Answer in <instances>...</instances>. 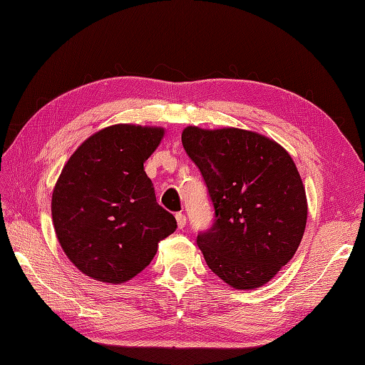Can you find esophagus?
I'll list each match as a JSON object with an SVG mask.
<instances>
[{
    "mask_svg": "<svg viewBox=\"0 0 365 365\" xmlns=\"http://www.w3.org/2000/svg\"><path fill=\"white\" fill-rule=\"evenodd\" d=\"M175 220H177V227H179L180 230H183L186 227V222H188V220H186L185 214H182V212L175 214Z\"/></svg>",
    "mask_w": 365,
    "mask_h": 365,
    "instance_id": "esophagus-1",
    "label": "esophagus"
}]
</instances>
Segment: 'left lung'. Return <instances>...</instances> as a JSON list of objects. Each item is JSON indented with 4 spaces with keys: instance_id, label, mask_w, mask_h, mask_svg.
Returning a JSON list of instances; mask_svg holds the SVG:
<instances>
[{
    "instance_id": "left-lung-1",
    "label": "left lung",
    "mask_w": 365,
    "mask_h": 365,
    "mask_svg": "<svg viewBox=\"0 0 365 365\" xmlns=\"http://www.w3.org/2000/svg\"><path fill=\"white\" fill-rule=\"evenodd\" d=\"M182 143L216 211L212 227L197 236L207 265L236 289L265 285L294 256L307 225L305 188L292 155L239 128L188 126Z\"/></svg>"
}]
</instances>
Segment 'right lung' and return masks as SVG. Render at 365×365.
<instances>
[{"mask_svg": "<svg viewBox=\"0 0 365 365\" xmlns=\"http://www.w3.org/2000/svg\"><path fill=\"white\" fill-rule=\"evenodd\" d=\"M163 135L160 126L103 128L76 149L55 183V235L71 262L93 280L133 279L177 228L143 168Z\"/></svg>", "mask_w": 365, "mask_h": 365, "instance_id": "add662e5", "label": "right lung"}]
</instances>
